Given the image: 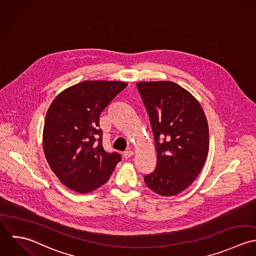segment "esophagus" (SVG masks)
Segmentation results:
<instances>
[{
	"label": "esophagus",
	"instance_id": "esophagus-1",
	"mask_svg": "<svg viewBox=\"0 0 256 256\" xmlns=\"http://www.w3.org/2000/svg\"><path fill=\"white\" fill-rule=\"evenodd\" d=\"M122 155H124V158L128 159V158H130V157H132L134 155V152L132 150H128V152H124Z\"/></svg>",
	"mask_w": 256,
	"mask_h": 256
}]
</instances>
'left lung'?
Segmentation results:
<instances>
[{"label":"left lung","mask_w":256,"mask_h":256,"mask_svg":"<svg viewBox=\"0 0 256 256\" xmlns=\"http://www.w3.org/2000/svg\"><path fill=\"white\" fill-rule=\"evenodd\" d=\"M150 116L157 165L144 176L154 193L171 197L198 177L208 152V126L204 110L186 89L171 81L136 84Z\"/></svg>","instance_id":"obj_1"}]
</instances>
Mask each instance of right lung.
<instances>
[{"label": "right lung", "mask_w": 256, "mask_h": 256, "mask_svg": "<svg viewBox=\"0 0 256 256\" xmlns=\"http://www.w3.org/2000/svg\"><path fill=\"white\" fill-rule=\"evenodd\" d=\"M126 86L122 81H83L52 101L46 116L42 146L52 171L69 189L80 194L98 189L120 160V154L104 152L99 118Z\"/></svg>", "instance_id": "right-lung-1"}]
</instances>
